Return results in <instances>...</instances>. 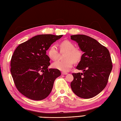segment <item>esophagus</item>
Returning <instances> with one entry per match:
<instances>
[{
    "label": "esophagus",
    "instance_id": "1",
    "mask_svg": "<svg viewBox=\"0 0 121 121\" xmlns=\"http://www.w3.org/2000/svg\"><path fill=\"white\" fill-rule=\"evenodd\" d=\"M67 73H65V72H62V73H61V74H62V75H67Z\"/></svg>",
    "mask_w": 121,
    "mask_h": 121
}]
</instances>
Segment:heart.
<instances>
[{
	"instance_id": "1",
	"label": "heart",
	"mask_w": 121,
	"mask_h": 121,
	"mask_svg": "<svg viewBox=\"0 0 121 121\" xmlns=\"http://www.w3.org/2000/svg\"><path fill=\"white\" fill-rule=\"evenodd\" d=\"M61 51L66 52L64 60H58L53 62L52 66L54 68L67 72L72 68L73 63L78 62L82 57V52L80 49L75 48V45L68 40L62 41L60 44ZM48 55L50 58L56 60L58 58L59 51L56 45L53 44L48 50Z\"/></svg>"
}]
</instances>
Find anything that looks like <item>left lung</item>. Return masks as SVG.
I'll list each match as a JSON object with an SVG mask.
<instances>
[{
  "instance_id": "8db88e82",
  "label": "left lung",
  "mask_w": 121,
  "mask_h": 121,
  "mask_svg": "<svg viewBox=\"0 0 121 121\" xmlns=\"http://www.w3.org/2000/svg\"><path fill=\"white\" fill-rule=\"evenodd\" d=\"M84 52L76 69L83 73H73L70 84L78 97L89 99L98 95L107 85L112 70V62L108 49L97 40L84 35L70 36Z\"/></svg>"
}]
</instances>
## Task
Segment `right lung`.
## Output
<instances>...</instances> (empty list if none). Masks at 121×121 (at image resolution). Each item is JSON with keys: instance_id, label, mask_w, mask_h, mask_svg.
I'll return each instance as SVG.
<instances>
[{"instance_id": "right-lung-1", "label": "right lung", "mask_w": 121, "mask_h": 121, "mask_svg": "<svg viewBox=\"0 0 121 121\" xmlns=\"http://www.w3.org/2000/svg\"><path fill=\"white\" fill-rule=\"evenodd\" d=\"M62 36L37 35L15 49L11 59V73L18 91L25 97L42 100L51 92L61 72L56 69H48L50 59L46 53Z\"/></svg>"}]
</instances>
